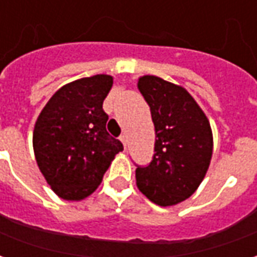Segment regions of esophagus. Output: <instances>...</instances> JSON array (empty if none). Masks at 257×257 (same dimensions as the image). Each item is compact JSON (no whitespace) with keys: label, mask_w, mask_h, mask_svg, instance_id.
I'll return each mask as SVG.
<instances>
[{"label":"esophagus","mask_w":257,"mask_h":257,"mask_svg":"<svg viewBox=\"0 0 257 257\" xmlns=\"http://www.w3.org/2000/svg\"><path fill=\"white\" fill-rule=\"evenodd\" d=\"M119 140L122 142L123 147L126 149V145H128V140H126V135H121V136H119Z\"/></svg>","instance_id":"1"}]
</instances>
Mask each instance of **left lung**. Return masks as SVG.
Wrapping results in <instances>:
<instances>
[{
	"label": "left lung",
	"instance_id": "obj_1",
	"mask_svg": "<svg viewBox=\"0 0 257 257\" xmlns=\"http://www.w3.org/2000/svg\"><path fill=\"white\" fill-rule=\"evenodd\" d=\"M138 88L156 128L153 161L136 168V184L151 202L172 206L191 197L209 168L213 136L205 112L180 85L143 75Z\"/></svg>",
	"mask_w": 257,
	"mask_h": 257
}]
</instances>
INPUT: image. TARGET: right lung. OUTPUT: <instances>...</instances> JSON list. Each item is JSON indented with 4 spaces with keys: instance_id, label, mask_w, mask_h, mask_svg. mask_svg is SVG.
I'll return each instance as SVG.
<instances>
[{
    "instance_id": "1",
    "label": "right lung",
    "mask_w": 257,
    "mask_h": 257,
    "mask_svg": "<svg viewBox=\"0 0 257 257\" xmlns=\"http://www.w3.org/2000/svg\"><path fill=\"white\" fill-rule=\"evenodd\" d=\"M112 77L97 74L63 85L37 118L33 147L37 164L60 198L81 201L103 180L122 143L107 132L103 100Z\"/></svg>"
}]
</instances>
